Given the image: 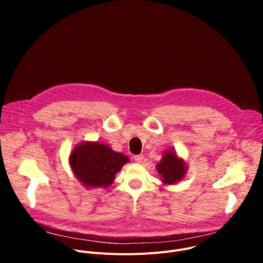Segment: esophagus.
Returning <instances> with one entry per match:
<instances>
[{
	"mask_svg": "<svg viewBox=\"0 0 263 263\" xmlns=\"http://www.w3.org/2000/svg\"><path fill=\"white\" fill-rule=\"evenodd\" d=\"M133 159L135 160V162H137V163H140V162L142 161V159H143V155H142V154H139V155H135V156L133 157Z\"/></svg>",
	"mask_w": 263,
	"mask_h": 263,
	"instance_id": "34e87169",
	"label": "esophagus"
}]
</instances>
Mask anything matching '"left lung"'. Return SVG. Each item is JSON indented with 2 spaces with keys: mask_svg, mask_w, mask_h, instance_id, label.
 <instances>
[{
  "mask_svg": "<svg viewBox=\"0 0 263 263\" xmlns=\"http://www.w3.org/2000/svg\"><path fill=\"white\" fill-rule=\"evenodd\" d=\"M187 168L189 167L184 159L177 155L173 147L163 152L162 159L156 165L163 185H174L182 181L186 176Z\"/></svg>",
  "mask_w": 263,
  "mask_h": 263,
  "instance_id": "1",
  "label": "left lung"
}]
</instances>
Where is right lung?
<instances>
[{"mask_svg": "<svg viewBox=\"0 0 263 263\" xmlns=\"http://www.w3.org/2000/svg\"><path fill=\"white\" fill-rule=\"evenodd\" d=\"M130 159L98 141H83L72 148L68 158L73 176L88 190L107 189L117 173Z\"/></svg>", "mask_w": 263, "mask_h": 263, "instance_id": "obj_1", "label": "right lung"}]
</instances>
